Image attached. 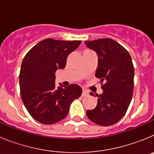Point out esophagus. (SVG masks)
Here are the masks:
<instances>
[{
	"instance_id": "obj_1",
	"label": "esophagus",
	"mask_w": 154,
	"mask_h": 154,
	"mask_svg": "<svg viewBox=\"0 0 154 154\" xmlns=\"http://www.w3.org/2000/svg\"><path fill=\"white\" fill-rule=\"evenodd\" d=\"M88 95H89V92L87 90H85V89H83V90H82V96H87Z\"/></svg>"
}]
</instances>
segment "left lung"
Segmentation results:
<instances>
[{"instance_id": "left-lung-1", "label": "left lung", "mask_w": 154, "mask_h": 154, "mask_svg": "<svg viewBox=\"0 0 154 154\" xmlns=\"http://www.w3.org/2000/svg\"><path fill=\"white\" fill-rule=\"evenodd\" d=\"M85 44L97 54L96 76L104 82L103 93L97 95V106L87 110L86 115L96 124L111 126L123 117L133 97L134 68L131 56L112 39H98Z\"/></svg>"}]
</instances>
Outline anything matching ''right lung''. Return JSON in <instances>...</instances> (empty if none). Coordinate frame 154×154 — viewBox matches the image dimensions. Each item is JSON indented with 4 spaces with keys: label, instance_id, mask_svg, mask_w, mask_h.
<instances>
[{
    "label": "right lung",
    "instance_id": "right-lung-1",
    "mask_svg": "<svg viewBox=\"0 0 154 154\" xmlns=\"http://www.w3.org/2000/svg\"><path fill=\"white\" fill-rule=\"evenodd\" d=\"M81 41L47 38L24 56L19 75L21 99L30 115L42 124H53L66 117L72 102L82 94L76 84L55 85V72L65 67L68 55Z\"/></svg>",
    "mask_w": 154,
    "mask_h": 154
}]
</instances>
